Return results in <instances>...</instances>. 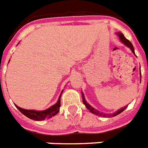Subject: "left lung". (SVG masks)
Listing matches in <instances>:
<instances>
[{
  "label": "left lung",
  "instance_id": "obj_1",
  "mask_svg": "<svg viewBox=\"0 0 148 148\" xmlns=\"http://www.w3.org/2000/svg\"><path fill=\"white\" fill-rule=\"evenodd\" d=\"M118 35H119V38H120V40H121V42H122L123 43H125V44L126 45L127 47H129L130 49H132V53H134V47H133V45L132 44V42H130V41L128 40L127 39L125 38V36H124V34H121V33H119V34H118ZM134 54H135V53H134ZM82 96H83V97H82V101H83L84 105L86 106V107L87 108H88V109L89 110V111H90L91 112H92V113H93V114H97V115H99V116L106 117V114H103V113H101V112H99V111H97L96 109H95L94 108L92 107V106H91L90 105H89V104L87 103V102H86V100H85V99H84V95H82ZM127 108V106H125V107L123 108H121V109H120V110H118V112H115V113H114V114H111V115H112V116H115V115H117V114H120V113H121V112H122L123 111H124V110H125V108ZM109 116H110V115H109Z\"/></svg>",
  "mask_w": 148,
  "mask_h": 148
}]
</instances>
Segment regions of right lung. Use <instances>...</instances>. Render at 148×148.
Wrapping results in <instances>:
<instances>
[{
	"label": "right lung",
	"instance_id": "obj_1",
	"mask_svg": "<svg viewBox=\"0 0 148 148\" xmlns=\"http://www.w3.org/2000/svg\"><path fill=\"white\" fill-rule=\"evenodd\" d=\"M61 95H60L59 100H58V101L56 102V104H55L54 106H53L52 107L48 108V109L45 110V111H42V112L34 111V110L23 109V108H21L18 107V106H16V105H15V106H16V108H17L22 114H24L25 116L28 117L29 119L35 120V121H42V120H44V119H46L51 118L52 116H54L55 114H56L58 112H59L60 106H61V105H60V98H61Z\"/></svg>",
	"mask_w": 148,
	"mask_h": 148
}]
</instances>
